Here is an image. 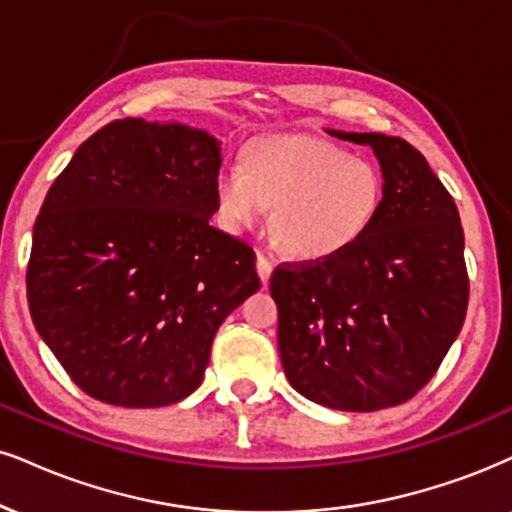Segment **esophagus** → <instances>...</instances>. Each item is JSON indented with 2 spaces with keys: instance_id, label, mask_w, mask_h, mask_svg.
<instances>
[{
  "instance_id": "obj_1",
  "label": "esophagus",
  "mask_w": 512,
  "mask_h": 512,
  "mask_svg": "<svg viewBox=\"0 0 512 512\" xmlns=\"http://www.w3.org/2000/svg\"><path fill=\"white\" fill-rule=\"evenodd\" d=\"M256 270H258V277H261L263 285H268L270 275H273V263H270V258L263 256V254H258L256 256Z\"/></svg>"
}]
</instances>
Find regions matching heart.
<instances>
[{
  "label": "heart",
  "instance_id": "b5f03b06",
  "mask_svg": "<svg viewBox=\"0 0 512 512\" xmlns=\"http://www.w3.org/2000/svg\"><path fill=\"white\" fill-rule=\"evenodd\" d=\"M225 227L254 225L270 213L277 249L296 261H323L349 249L375 223L384 199L380 168L313 135H270L251 142L242 170L223 166L213 178Z\"/></svg>",
  "mask_w": 512,
  "mask_h": 512
}]
</instances>
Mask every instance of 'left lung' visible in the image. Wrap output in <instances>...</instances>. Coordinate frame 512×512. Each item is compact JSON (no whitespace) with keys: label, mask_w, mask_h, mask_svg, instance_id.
<instances>
[{"label":"left lung","mask_w":512,"mask_h":512,"mask_svg":"<svg viewBox=\"0 0 512 512\" xmlns=\"http://www.w3.org/2000/svg\"><path fill=\"white\" fill-rule=\"evenodd\" d=\"M327 132L375 151L382 208L342 254L275 268L277 346L301 396L370 413L413 399L460 334L470 296L463 225L413 144L382 132Z\"/></svg>","instance_id":"8db88e82"}]
</instances>
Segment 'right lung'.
Returning a JSON list of instances; mask_svg holds the SVG:
<instances>
[{"mask_svg": "<svg viewBox=\"0 0 512 512\" xmlns=\"http://www.w3.org/2000/svg\"><path fill=\"white\" fill-rule=\"evenodd\" d=\"M220 161L206 130L123 118L82 142L49 187L28 306L92 399L182 401L204 380L218 327L261 287L254 249L208 225Z\"/></svg>", "mask_w": 512, "mask_h": 512, "instance_id": "add662e5", "label": "right lung"}]
</instances>
